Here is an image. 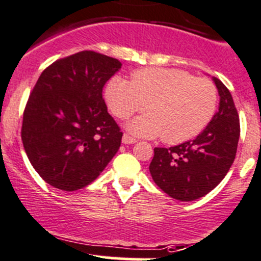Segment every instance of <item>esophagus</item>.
<instances>
[{"mask_svg": "<svg viewBox=\"0 0 261 261\" xmlns=\"http://www.w3.org/2000/svg\"><path fill=\"white\" fill-rule=\"evenodd\" d=\"M122 142L124 144H133V143H136L137 142V139L136 138H133V137H130L129 134H123V138H122Z\"/></svg>", "mask_w": 261, "mask_h": 261, "instance_id": "34e87169", "label": "esophagus"}]
</instances>
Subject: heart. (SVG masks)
<instances>
[{
	"instance_id": "obj_1",
	"label": "heart",
	"mask_w": 261,
	"mask_h": 261,
	"mask_svg": "<svg viewBox=\"0 0 261 261\" xmlns=\"http://www.w3.org/2000/svg\"><path fill=\"white\" fill-rule=\"evenodd\" d=\"M106 99L115 117L127 119L134 113L147 114L128 124L141 137H160L177 144L197 136L210 123L217 107V89L205 77H193L174 69H141L130 82L122 76L109 80Z\"/></svg>"
}]
</instances>
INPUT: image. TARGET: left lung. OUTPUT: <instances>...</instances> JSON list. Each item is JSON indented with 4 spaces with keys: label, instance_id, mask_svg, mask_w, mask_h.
<instances>
[{
    "label": "left lung",
    "instance_id": "8db88e82",
    "mask_svg": "<svg viewBox=\"0 0 261 261\" xmlns=\"http://www.w3.org/2000/svg\"><path fill=\"white\" fill-rule=\"evenodd\" d=\"M220 95L219 111L195 139L170 148H154L149 172L163 192L179 201L207 195L229 172L236 155L240 120L229 89L212 77Z\"/></svg>",
    "mask_w": 261,
    "mask_h": 261
}]
</instances>
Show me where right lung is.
I'll return each mask as SVG.
<instances>
[{
	"mask_svg": "<svg viewBox=\"0 0 261 261\" xmlns=\"http://www.w3.org/2000/svg\"><path fill=\"white\" fill-rule=\"evenodd\" d=\"M120 66L87 50L59 59L37 79L21 138L32 167L55 189L88 186L119 149L123 133L108 113L103 88Z\"/></svg>",
	"mask_w": 261,
	"mask_h": 261,
	"instance_id": "obj_1",
	"label": "right lung"
}]
</instances>
